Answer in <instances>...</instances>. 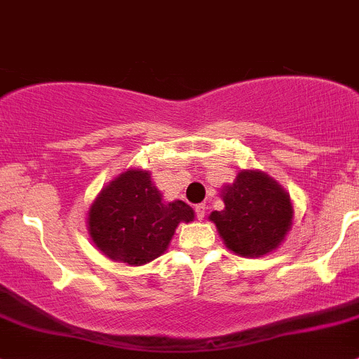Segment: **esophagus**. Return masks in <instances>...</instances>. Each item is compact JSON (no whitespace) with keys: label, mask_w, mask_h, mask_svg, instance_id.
Listing matches in <instances>:
<instances>
[{"label":"esophagus","mask_w":359,"mask_h":359,"mask_svg":"<svg viewBox=\"0 0 359 359\" xmlns=\"http://www.w3.org/2000/svg\"><path fill=\"white\" fill-rule=\"evenodd\" d=\"M194 210H196L198 220L205 219V215H206V205H203V203H201V205H196V208H194Z\"/></svg>","instance_id":"1"}]
</instances>
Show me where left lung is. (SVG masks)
<instances>
[{"label":"left lung","mask_w":359,"mask_h":359,"mask_svg":"<svg viewBox=\"0 0 359 359\" xmlns=\"http://www.w3.org/2000/svg\"><path fill=\"white\" fill-rule=\"evenodd\" d=\"M224 210L212 212L224 245L240 257L269 255L283 243L293 224L290 194L260 170H240L220 189Z\"/></svg>","instance_id":"1"}]
</instances>
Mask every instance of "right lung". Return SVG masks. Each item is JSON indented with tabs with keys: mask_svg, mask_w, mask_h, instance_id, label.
I'll use <instances>...</instances> for the list:
<instances>
[{
	"mask_svg": "<svg viewBox=\"0 0 359 359\" xmlns=\"http://www.w3.org/2000/svg\"><path fill=\"white\" fill-rule=\"evenodd\" d=\"M187 203L165 201L149 170L128 168L102 187L86 213L97 248L114 262L144 266L170 247L180 222H193Z\"/></svg>",
	"mask_w": 359,
	"mask_h": 359,
	"instance_id": "1",
	"label": "right lung"
}]
</instances>
